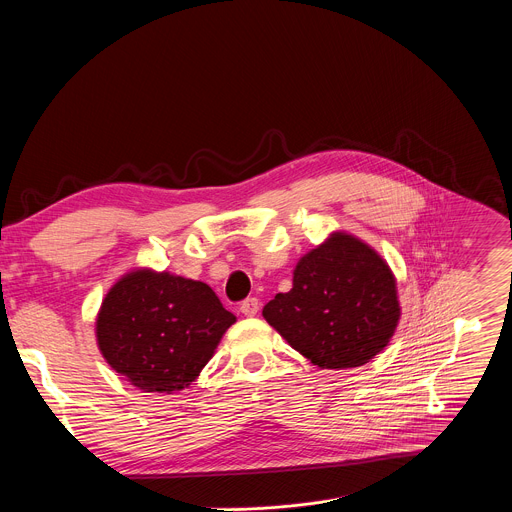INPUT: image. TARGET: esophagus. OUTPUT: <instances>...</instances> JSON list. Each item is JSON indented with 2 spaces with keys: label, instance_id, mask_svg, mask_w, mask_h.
Wrapping results in <instances>:
<instances>
[{
  "label": "esophagus",
  "instance_id": "34e87169",
  "mask_svg": "<svg viewBox=\"0 0 512 512\" xmlns=\"http://www.w3.org/2000/svg\"><path fill=\"white\" fill-rule=\"evenodd\" d=\"M259 300L257 298H247L243 304H241V314H245V316H255L257 312H259Z\"/></svg>",
  "mask_w": 512,
  "mask_h": 512
}]
</instances>
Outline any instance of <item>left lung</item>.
<instances>
[{
	"instance_id": "obj_1",
	"label": "left lung",
	"mask_w": 512,
	"mask_h": 512,
	"mask_svg": "<svg viewBox=\"0 0 512 512\" xmlns=\"http://www.w3.org/2000/svg\"><path fill=\"white\" fill-rule=\"evenodd\" d=\"M395 275L360 239L332 233L294 269V287L263 308V318L322 369L369 362L391 340L401 308Z\"/></svg>"
}]
</instances>
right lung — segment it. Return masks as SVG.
<instances>
[{
  "instance_id": "1",
  "label": "right lung",
  "mask_w": 512,
  "mask_h": 512,
  "mask_svg": "<svg viewBox=\"0 0 512 512\" xmlns=\"http://www.w3.org/2000/svg\"><path fill=\"white\" fill-rule=\"evenodd\" d=\"M235 322L206 283L135 269L105 296L97 344L111 369L133 387L174 393L200 375Z\"/></svg>"
}]
</instances>
